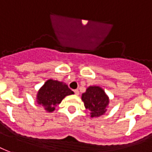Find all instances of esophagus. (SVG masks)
<instances>
[{"label": "esophagus", "instance_id": "obj_1", "mask_svg": "<svg viewBox=\"0 0 152 152\" xmlns=\"http://www.w3.org/2000/svg\"><path fill=\"white\" fill-rule=\"evenodd\" d=\"M74 92H75V95H78L79 94V91H78V90H74Z\"/></svg>", "mask_w": 152, "mask_h": 152}]
</instances>
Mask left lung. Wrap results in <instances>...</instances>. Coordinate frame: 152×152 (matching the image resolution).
<instances>
[{
    "mask_svg": "<svg viewBox=\"0 0 152 152\" xmlns=\"http://www.w3.org/2000/svg\"><path fill=\"white\" fill-rule=\"evenodd\" d=\"M85 108L90 111L91 117H98L105 113L109 104L108 96L98 86H91L82 95Z\"/></svg>",
    "mask_w": 152,
    "mask_h": 152,
    "instance_id": "obj_1",
    "label": "left lung"
}]
</instances>
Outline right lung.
Returning <instances> with one entry per match:
<instances>
[{
    "instance_id": "add662e5",
    "label": "right lung",
    "mask_w": 152,
    "mask_h": 152,
    "mask_svg": "<svg viewBox=\"0 0 152 152\" xmlns=\"http://www.w3.org/2000/svg\"><path fill=\"white\" fill-rule=\"evenodd\" d=\"M74 94L68 86L62 82L49 79L39 90L36 96L38 104L42 105L48 113L55 110L56 105L62 101L65 96Z\"/></svg>"
}]
</instances>
